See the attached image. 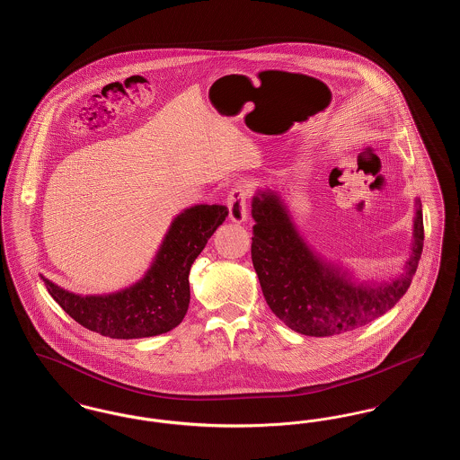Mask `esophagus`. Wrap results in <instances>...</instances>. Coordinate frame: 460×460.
Returning a JSON list of instances; mask_svg holds the SVG:
<instances>
[{"label": "esophagus", "mask_w": 460, "mask_h": 460, "mask_svg": "<svg viewBox=\"0 0 460 460\" xmlns=\"http://www.w3.org/2000/svg\"><path fill=\"white\" fill-rule=\"evenodd\" d=\"M227 208L233 222H244L248 219V191L244 186H236L229 191Z\"/></svg>", "instance_id": "obj_1"}]
</instances>
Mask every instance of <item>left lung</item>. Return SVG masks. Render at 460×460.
Wrapping results in <instances>:
<instances>
[{"label": "left lung", "instance_id": "1", "mask_svg": "<svg viewBox=\"0 0 460 460\" xmlns=\"http://www.w3.org/2000/svg\"><path fill=\"white\" fill-rule=\"evenodd\" d=\"M252 261L270 310L288 328L305 336H336L362 328L386 314L405 295L424 243L422 208L416 199L414 241L405 270L392 283H353L349 274L315 255L296 231L278 193L259 191Z\"/></svg>", "mask_w": 460, "mask_h": 460}]
</instances>
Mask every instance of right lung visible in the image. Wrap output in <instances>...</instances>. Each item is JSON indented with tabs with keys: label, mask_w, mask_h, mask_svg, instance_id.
I'll use <instances>...</instances> for the list:
<instances>
[{
	"label": "right lung",
	"mask_w": 460,
	"mask_h": 460,
	"mask_svg": "<svg viewBox=\"0 0 460 460\" xmlns=\"http://www.w3.org/2000/svg\"><path fill=\"white\" fill-rule=\"evenodd\" d=\"M229 214L224 205L181 212L137 283L110 295H75L41 276L48 293L81 326L115 340L150 338L181 324L190 305V269Z\"/></svg>",
	"instance_id": "add662e5"
}]
</instances>
